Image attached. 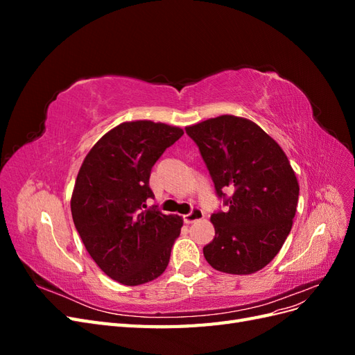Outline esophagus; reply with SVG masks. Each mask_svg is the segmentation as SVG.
<instances>
[{
    "mask_svg": "<svg viewBox=\"0 0 355 355\" xmlns=\"http://www.w3.org/2000/svg\"><path fill=\"white\" fill-rule=\"evenodd\" d=\"M202 211H201V209H198V207H194L192 209L188 214H185L184 216V222L187 223V225H189V223H194V222H197V220H200V219H202Z\"/></svg>",
    "mask_w": 355,
    "mask_h": 355,
    "instance_id": "esophagus-1",
    "label": "esophagus"
}]
</instances>
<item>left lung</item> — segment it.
I'll return each mask as SVG.
<instances>
[{"instance_id":"left-lung-1","label":"left lung","mask_w":355,"mask_h":355,"mask_svg":"<svg viewBox=\"0 0 355 355\" xmlns=\"http://www.w3.org/2000/svg\"><path fill=\"white\" fill-rule=\"evenodd\" d=\"M185 130L227 206L211 214L216 234L204 257L227 274L262 270L283 247L297 207V179L284 151L259 125L234 115Z\"/></svg>"}]
</instances>
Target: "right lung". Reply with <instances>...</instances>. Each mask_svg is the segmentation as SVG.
<instances>
[{"label": "right lung", "instance_id": "add662e5", "mask_svg": "<svg viewBox=\"0 0 355 355\" xmlns=\"http://www.w3.org/2000/svg\"><path fill=\"white\" fill-rule=\"evenodd\" d=\"M182 135L161 123H123L83 161L71 198L73 225L93 261L118 283L153 282L168 265L184 220L148 207L146 200L154 197V164Z\"/></svg>", "mask_w": 355, "mask_h": 355}]
</instances>
